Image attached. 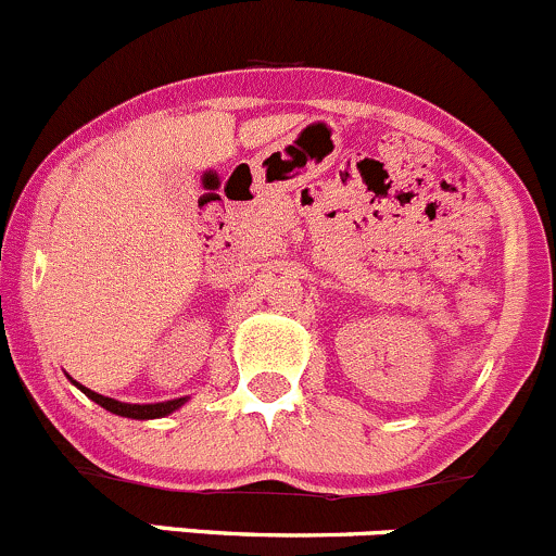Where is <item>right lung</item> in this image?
Instances as JSON below:
<instances>
[{"label": "right lung", "instance_id": "add662e5", "mask_svg": "<svg viewBox=\"0 0 556 556\" xmlns=\"http://www.w3.org/2000/svg\"><path fill=\"white\" fill-rule=\"evenodd\" d=\"M79 391L85 393L88 399H93L96 404H101L104 409L114 412V415H123V417H134V420H152V417H165L170 415L174 409H179L187 399H174V402H163V404H123V402H114V399L101 396V393L90 391V388H83L77 382Z\"/></svg>", "mask_w": 556, "mask_h": 556}]
</instances>
